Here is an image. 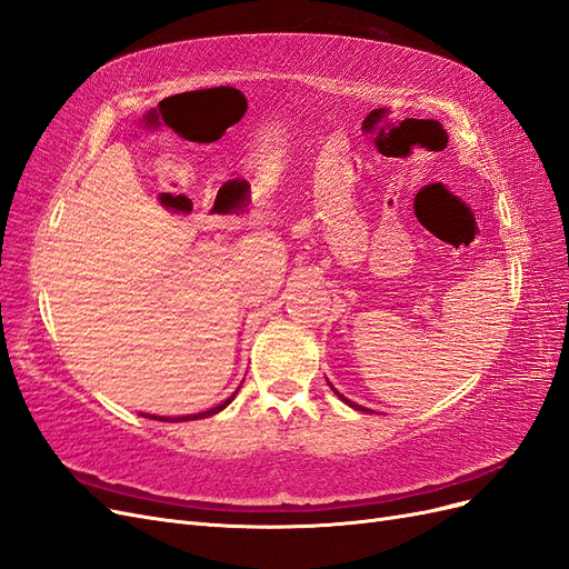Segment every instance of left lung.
<instances>
[{
  "label": "left lung",
  "instance_id": "obj_1",
  "mask_svg": "<svg viewBox=\"0 0 569 569\" xmlns=\"http://www.w3.org/2000/svg\"><path fill=\"white\" fill-rule=\"evenodd\" d=\"M328 385H331V382H328ZM331 390H333V392H336V395H338V397H340V399H342V401H345V405H350V407H352V409H357V411H369V409H363V407H359V405H355V401H350V399H347V397H342V395H340V392H338V390H336V388H333V385H331Z\"/></svg>",
  "mask_w": 569,
  "mask_h": 569
}]
</instances>
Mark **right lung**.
I'll return each instance as SVG.
<instances>
[{
	"mask_svg": "<svg viewBox=\"0 0 569 569\" xmlns=\"http://www.w3.org/2000/svg\"><path fill=\"white\" fill-rule=\"evenodd\" d=\"M236 397V392L227 399V401H222V405H219V407H214V409H210V411H203V413H193V416H179V418H158V416H151L153 420H174V423H177V420H196V418H208V416H212V413H217V411H222L224 407H229V401Z\"/></svg>",
	"mask_w": 569,
	"mask_h": 569,
	"instance_id": "1",
	"label": "right lung"
}]
</instances>
